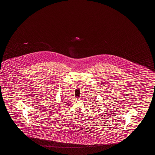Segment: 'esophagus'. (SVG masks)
Listing matches in <instances>:
<instances>
[{
  "mask_svg": "<svg viewBox=\"0 0 155 155\" xmlns=\"http://www.w3.org/2000/svg\"><path fill=\"white\" fill-rule=\"evenodd\" d=\"M76 100H80V98H79V97H77V98H76Z\"/></svg>",
  "mask_w": 155,
  "mask_h": 155,
  "instance_id": "obj_1",
  "label": "esophagus"
}]
</instances>
